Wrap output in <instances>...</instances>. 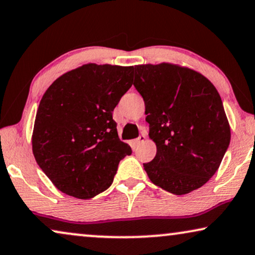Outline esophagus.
Returning <instances> with one entry per match:
<instances>
[{
	"instance_id": "34e87169",
	"label": "esophagus",
	"mask_w": 255,
	"mask_h": 255,
	"mask_svg": "<svg viewBox=\"0 0 255 255\" xmlns=\"http://www.w3.org/2000/svg\"><path fill=\"white\" fill-rule=\"evenodd\" d=\"M145 140H146V135H145V134H140L137 139H135V144L140 145V144H142V142H144Z\"/></svg>"
}]
</instances>
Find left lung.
Wrapping results in <instances>:
<instances>
[{"mask_svg":"<svg viewBox=\"0 0 255 255\" xmlns=\"http://www.w3.org/2000/svg\"><path fill=\"white\" fill-rule=\"evenodd\" d=\"M133 85L145 102L156 154L144 169L175 195L201 188L217 172L231 139L221 96L194 69L170 62L134 66Z\"/></svg>","mask_w":255,"mask_h":255,"instance_id":"obj_1","label":"left lung"}]
</instances>
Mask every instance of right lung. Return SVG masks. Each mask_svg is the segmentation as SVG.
Segmentation results:
<instances>
[{"instance_id":"1","label":"right lung","mask_w":255,"mask_h":255,"mask_svg":"<svg viewBox=\"0 0 255 255\" xmlns=\"http://www.w3.org/2000/svg\"><path fill=\"white\" fill-rule=\"evenodd\" d=\"M133 66L82 65L48 87L38 107L32 152L55 188L89 200L111 186L131 147L118 137L113 111L132 86Z\"/></svg>"}]
</instances>
